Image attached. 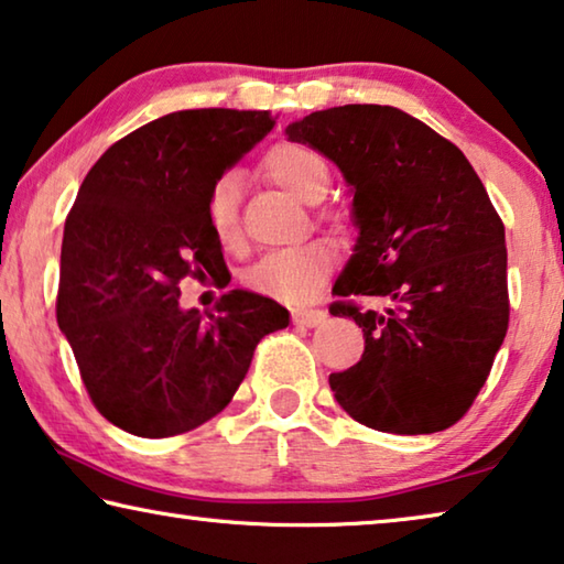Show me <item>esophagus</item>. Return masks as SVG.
Returning <instances> with one entry per match:
<instances>
[{"label":"esophagus","instance_id":"obj_1","mask_svg":"<svg viewBox=\"0 0 564 564\" xmlns=\"http://www.w3.org/2000/svg\"><path fill=\"white\" fill-rule=\"evenodd\" d=\"M328 318L326 311L321 308H296L293 311V324L296 326H306V328H316L324 324V321Z\"/></svg>","mask_w":564,"mask_h":564}]
</instances>
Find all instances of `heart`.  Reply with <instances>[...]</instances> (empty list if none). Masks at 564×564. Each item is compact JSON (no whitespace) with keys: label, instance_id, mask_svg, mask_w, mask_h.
<instances>
[{"label":"heart","instance_id":"1","mask_svg":"<svg viewBox=\"0 0 564 564\" xmlns=\"http://www.w3.org/2000/svg\"><path fill=\"white\" fill-rule=\"evenodd\" d=\"M265 173L283 191L296 195L299 200L314 203L324 198L328 185V167L316 150L299 142L275 145L265 158ZM238 203L240 181L226 175L210 187L208 220L223 246H234L238 240ZM334 265V250L324 240L281 248L265 253L248 271V285L268 299L301 303L314 299Z\"/></svg>","mask_w":564,"mask_h":564}]
</instances>
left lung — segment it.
<instances>
[{"instance_id":"8db88e82","label":"left lung","mask_w":564,"mask_h":564,"mask_svg":"<svg viewBox=\"0 0 564 564\" xmlns=\"http://www.w3.org/2000/svg\"><path fill=\"white\" fill-rule=\"evenodd\" d=\"M351 191L359 228L334 283V316L364 328L361 361L330 373L348 416L379 432L434 434L467 414L509 324L505 226L457 145L389 105H344L285 128Z\"/></svg>"}]
</instances>
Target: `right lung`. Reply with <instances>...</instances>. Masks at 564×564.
<instances>
[{"label": "right lung", "instance_id": "right-lung-1", "mask_svg": "<svg viewBox=\"0 0 564 564\" xmlns=\"http://www.w3.org/2000/svg\"><path fill=\"white\" fill-rule=\"evenodd\" d=\"M265 110H181L105 150L79 185L59 256L57 324L97 411L145 440L230 404L289 311L243 289L216 311L181 306V281L223 271L208 195L273 130Z\"/></svg>", "mask_w": 564, "mask_h": 564}]
</instances>
